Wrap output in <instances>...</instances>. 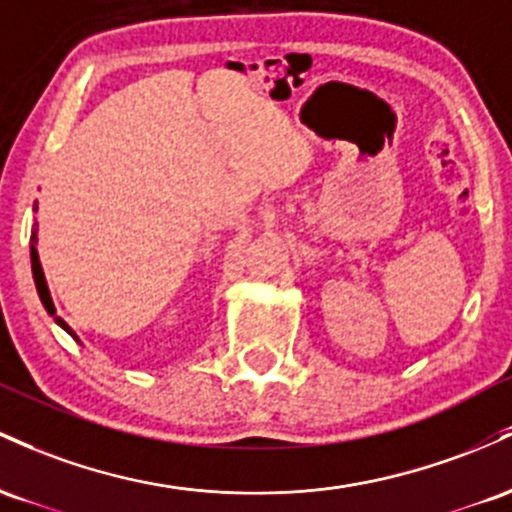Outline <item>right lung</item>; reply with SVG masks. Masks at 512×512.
I'll return each mask as SVG.
<instances>
[{"label": "right lung", "mask_w": 512, "mask_h": 512, "mask_svg": "<svg viewBox=\"0 0 512 512\" xmlns=\"http://www.w3.org/2000/svg\"><path fill=\"white\" fill-rule=\"evenodd\" d=\"M33 210H38L36 205H33ZM36 244H38V222H36V225H33V229H31V268H33V280H36V290H38V295H40V302H43V307L48 309L50 317L55 319V324H60L62 329L70 333L72 338H77V333H74V331L70 329V326H67V321L60 319V317H57V314H55V304H53V300H50V290H48V283H45L43 268H40V258H38ZM77 341H79V338H77Z\"/></svg>", "instance_id": "add662e5"}]
</instances>
